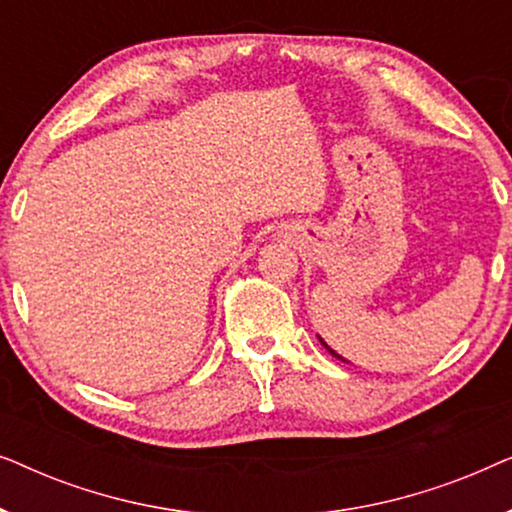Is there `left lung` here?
I'll return each mask as SVG.
<instances>
[{
  "mask_svg": "<svg viewBox=\"0 0 512 512\" xmlns=\"http://www.w3.org/2000/svg\"><path fill=\"white\" fill-rule=\"evenodd\" d=\"M319 342H321V345H324V347H326V349H328V354H331V356H335V359H340V361H345V359H342V356H340V354H338V352H335V349H331V347H328V345H326V342H324V340H321V338H319ZM345 363H349V361H345Z\"/></svg>",
  "mask_w": 512,
  "mask_h": 512,
  "instance_id": "obj_1",
  "label": "left lung"
}]
</instances>
